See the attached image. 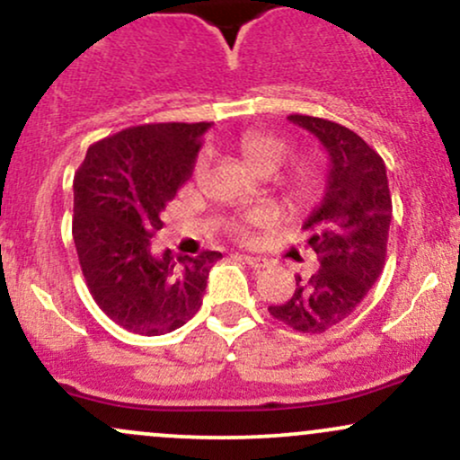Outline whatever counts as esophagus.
Listing matches in <instances>:
<instances>
[{
    "instance_id": "esophagus-1",
    "label": "esophagus",
    "mask_w": 460,
    "mask_h": 460,
    "mask_svg": "<svg viewBox=\"0 0 460 460\" xmlns=\"http://www.w3.org/2000/svg\"><path fill=\"white\" fill-rule=\"evenodd\" d=\"M242 260H244L248 266L255 268V270H261V268L268 266V260H263V257H255V255H242Z\"/></svg>"
}]
</instances>
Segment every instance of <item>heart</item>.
<instances>
[{
	"label": "heart",
	"mask_w": 460,
	"mask_h": 460,
	"mask_svg": "<svg viewBox=\"0 0 460 460\" xmlns=\"http://www.w3.org/2000/svg\"><path fill=\"white\" fill-rule=\"evenodd\" d=\"M237 149H240L242 157L251 168H255L257 172H272L274 168H279L285 162V157L289 155V145L279 136L268 134V131H257L248 129L244 134H240L237 138ZM272 216L268 212H246L237 216L234 223L229 225L231 234L240 240H244L248 235V229L255 225H266L270 223Z\"/></svg>",
	"instance_id": "obj_1"
}]
</instances>
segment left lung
<instances>
[{
    "label": "left lung",
    "mask_w": 460,
    "mask_h": 460,
    "mask_svg": "<svg viewBox=\"0 0 460 460\" xmlns=\"http://www.w3.org/2000/svg\"><path fill=\"white\" fill-rule=\"evenodd\" d=\"M288 119L320 140L331 171L324 200L303 225L320 268L309 279L298 274L292 298L268 311L298 332H324L346 320L381 277L392 194L383 157L361 136L318 116Z\"/></svg>",
    "instance_id": "obj_1"
}]
</instances>
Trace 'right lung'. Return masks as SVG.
I'll return each mask as SVG.
<instances>
[{
	"mask_svg": "<svg viewBox=\"0 0 460 460\" xmlns=\"http://www.w3.org/2000/svg\"><path fill=\"white\" fill-rule=\"evenodd\" d=\"M212 123H146L88 146L73 179V242L99 309L138 335H164L200 309L218 251L155 255L160 214L192 175Z\"/></svg>",
	"mask_w": 460,
	"mask_h": 460,
	"instance_id": "1",
	"label": "right lung"
}]
</instances>
